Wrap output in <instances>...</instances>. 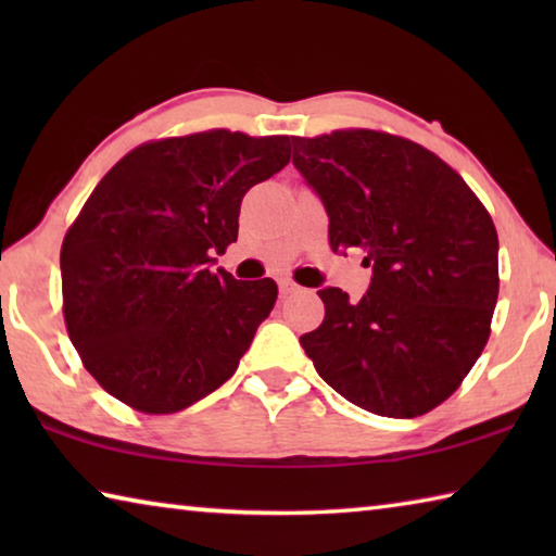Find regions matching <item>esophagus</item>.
Masks as SVG:
<instances>
[{
	"label": "esophagus",
	"instance_id": "esophagus-1",
	"mask_svg": "<svg viewBox=\"0 0 556 556\" xmlns=\"http://www.w3.org/2000/svg\"><path fill=\"white\" fill-rule=\"evenodd\" d=\"M296 291H299L296 281H291V279H281V281H279V294H281V296L296 294Z\"/></svg>",
	"mask_w": 556,
	"mask_h": 556
}]
</instances>
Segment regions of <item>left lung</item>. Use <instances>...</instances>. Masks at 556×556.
<instances>
[{"label": "left lung", "instance_id": "8db88e82", "mask_svg": "<svg viewBox=\"0 0 556 556\" xmlns=\"http://www.w3.org/2000/svg\"><path fill=\"white\" fill-rule=\"evenodd\" d=\"M321 195L333 252L372 267L357 304L318 291L326 316L301 336L316 372L348 402L412 419L458 390L483 353L501 289L491 213L444 159L380 129L291 137Z\"/></svg>", "mask_w": 556, "mask_h": 556}]
</instances>
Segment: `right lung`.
<instances>
[{
    "mask_svg": "<svg viewBox=\"0 0 556 556\" xmlns=\"http://www.w3.org/2000/svg\"><path fill=\"white\" fill-rule=\"evenodd\" d=\"M287 135L208 129L131 149L61 244L63 318L86 370L144 414H174L238 370L275 279L211 271L238 240L242 195L289 164Z\"/></svg>",
    "mask_w": 556,
    "mask_h": 556,
    "instance_id": "1",
    "label": "right lung"
}]
</instances>
